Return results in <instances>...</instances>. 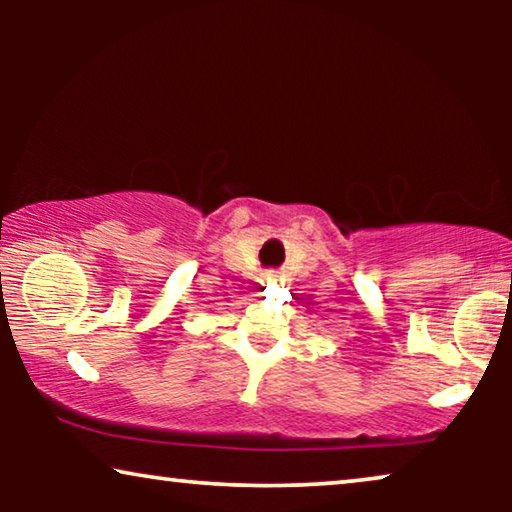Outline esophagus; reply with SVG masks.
Returning a JSON list of instances; mask_svg holds the SVG:
<instances>
[{
	"label": "esophagus",
	"instance_id": "esophagus-1",
	"mask_svg": "<svg viewBox=\"0 0 512 512\" xmlns=\"http://www.w3.org/2000/svg\"><path fill=\"white\" fill-rule=\"evenodd\" d=\"M265 282H268V284L277 282V275H275V272H268V275H265Z\"/></svg>",
	"mask_w": 512,
	"mask_h": 512
}]
</instances>
